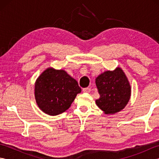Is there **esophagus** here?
<instances>
[{
  "label": "esophagus",
  "mask_w": 159,
  "mask_h": 159,
  "mask_svg": "<svg viewBox=\"0 0 159 159\" xmlns=\"http://www.w3.org/2000/svg\"><path fill=\"white\" fill-rule=\"evenodd\" d=\"M83 92L84 93H89L91 92V89L89 88V87H86V88L83 89Z\"/></svg>",
  "instance_id": "esophagus-1"
}]
</instances>
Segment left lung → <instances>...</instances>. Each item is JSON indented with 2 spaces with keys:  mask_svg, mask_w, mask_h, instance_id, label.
Masks as SVG:
<instances>
[{
  "mask_svg": "<svg viewBox=\"0 0 159 159\" xmlns=\"http://www.w3.org/2000/svg\"><path fill=\"white\" fill-rule=\"evenodd\" d=\"M100 94L96 105L107 115H112L124 109L129 102L131 87L128 78L120 67L108 70L96 79Z\"/></svg>",
  "mask_w": 159,
  "mask_h": 159,
  "instance_id": "obj_1",
  "label": "left lung"
}]
</instances>
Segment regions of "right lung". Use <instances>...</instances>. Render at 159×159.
<instances>
[{
  "label": "right lung",
  "mask_w": 159,
  "mask_h": 159,
  "mask_svg": "<svg viewBox=\"0 0 159 159\" xmlns=\"http://www.w3.org/2000/svg\"><path fill=\"white\" fill-rule=\"evenodd\" d=\"M35 98L40 110L49 116L65 112L81 89L65 70L48 67L35 83Z\"/></svg>",
  "instance_id": "add662e5"
}]
</instances>
